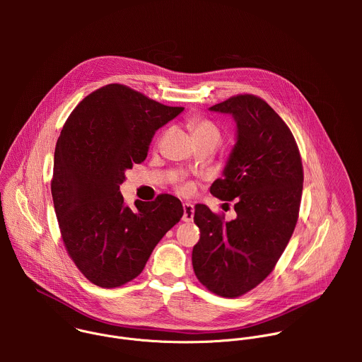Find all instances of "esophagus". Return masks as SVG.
<instances>
[{"label":"esophagus","mask_w":362,"mask_h":362,"mask_svg":"<svg viewBox=\"0 0 362 362\" xmlns=\"http://www.w3.org/2000/svg\"><path fill=\"white\" fill-rule=\"evenodd\" d=\"M193 215H194V208L193 204L190 203H183V221L185 222H192L193 221Z\"/></svg>","instance_id":"esophagus-1"}]
</instances>
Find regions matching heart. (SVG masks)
<instances>
[{"label": "heart", "mask_w": 362, "mask_h": 362, "mask_svg": "<svg viewBox=\"0 0 362 362\" xmlns=\"http://www.w3.org/2000/svg\"><path fill=\"white\" fill-rule=\"evenodd\" d=\"M189 127H190L192 134L196 141L197 140H215L216 143L221 141L222 133H221L219 127L208 119H193L189 123ZM190 189H192V186L189 183L179 186V190L182 193H187V192H190Z\"/></svg>", "instance_id": "obj_1"}]
</instances>
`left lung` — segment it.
<instances>
[{"label":"left lung","instance_id":"left-lung-1","mask_svg":"<svg viewBox=\"0 0 362 362\" xmlns=\"http://www.w3.org/2000/svg\"><path fill=\"white\" fill-rule=\"evenodd\" d=\"M230 113L238 141L223 177L211 193L233 200L236 219L194 206L200 239L192 264L208 291L238 298L259 285L275 268L299 216L303 168L295 137L268 103L255 94H238L211 107Z\"/></svg>","mask_w":362,"mask_h":362}]
</instances>
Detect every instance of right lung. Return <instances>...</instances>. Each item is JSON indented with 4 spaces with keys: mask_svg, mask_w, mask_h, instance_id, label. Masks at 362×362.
Returning <instances> with one entry per match:
<instances>
[{
    "mask_svg": "<svg viewBox=\"0 0 362 362\" xmlns=\"http://www.w3.org/2000/svg\"><path fill=\"white\" fill-rule=\"evenodd\" d=\"M182 112L113 83L84 97L66 120L51 194L66 250L91 284L117 288L139 276L183 216L172 194L130 209L119 190L126 169L146 159L154 132Z\"/></svg>",
    "mask_w": 362,
    "mask_h": 362,
    "instance_id": "1",
    "label": "right lung"
}]
</instances>
